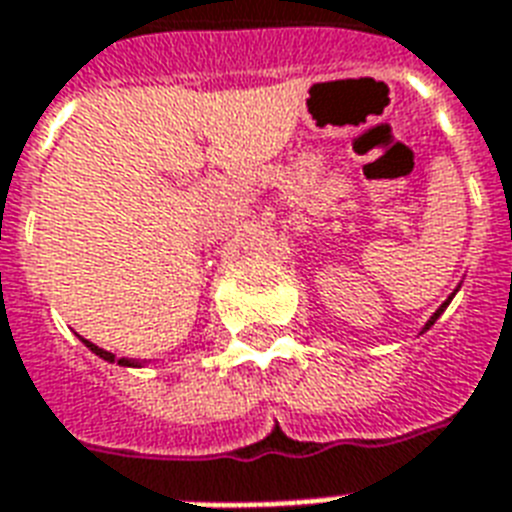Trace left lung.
Wrapping results in <instances>:
<instances>
[{"mask_svg": "<svg viewBox=\"0 0 512 512\" xmlns=\"http://www.w3.org/2000/svg\"><path fill=\"white\" fill-rule=\"evenodd\" d=\"M454 292H457V289H454ZM452 297H454V295H452ZM452 297H449V300H446V303H441V308H438V311L433 313V316H430V321H428V324H425V329H422V332H428V329L433 327V324H436V319H438V316H441V313L446 311V305L452 303Z\"/></svg>", "mask_w": 512, "mask_h": 512, "instance_id": "obj_1", "label": "left lung"}]
</instances>
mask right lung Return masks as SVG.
Masks as SVG:
<instances>
[{"label": "right lung", "mask_w": 512, "mask_h": 512, "mask_svg": "<svg viewBox=\"0 0 512 512\" xmlns=\"http://www.w3.org/2000/svg\"><path fill=\"white\" fill-rule=\"evenodd\" d=\"M82 342H84V345H87V348L92 350V353H95V356L103 358V361H111V364H114V361H116V364H119V366H140L138 361H135V358H116L114 353H108V350L98 348V345H95V342L84 340V337H82Z\"/></svg>", "instance_id": "add662e5"}]
</instances>
